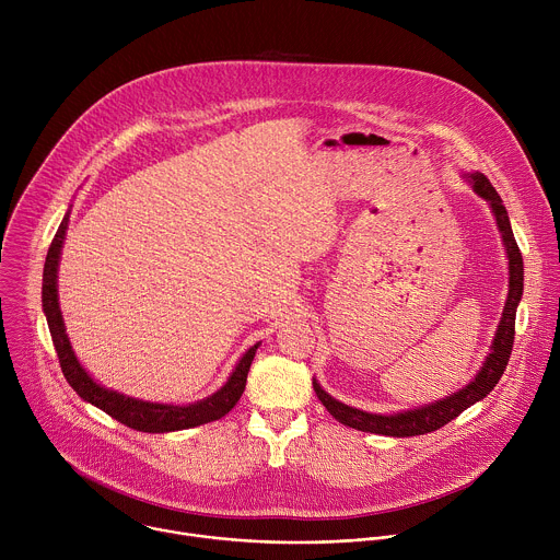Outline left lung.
<instances>
[{
	"label": "left lung",
	"mask_w": 560,
	"mask_h": 560,
	"mask_svg": "<svg viewBox=\"0 0 560 560\" xmlns=\"http://www.w3.org/2000/svg\"><path fill=\"white\" fill-rule=\"evenodd\" d=\"M463 179L471 186V190L478 197L490 203V208L494 212V219H497V225H499V232H501V238H503L505 253H508L510 292H508V299H505V305H503V314H501V322H499L490 354L486 357L483 368L476 372V376L465 387L452 392L445 398H439V401H434V404H425L421 408L394 412V415H372V412L346 406V404L337 401L335 396H330L322 385H318L316 378H312V385H314L318 401L326 406V410L339 423H343L348 428L370 432V434L396 436V439L434 432V430L447 425L452 419H456L469 406H474V404L481 401V398H486L497 387L499 378L505 372V365L510 361L512 346H514L516 307H518L521 296H523V257H521V250L516 246V238H514V232H512L508 210H505L499 192L490 184V179L481 173H467V175H463Z\"/></svg>",
	"instance_id": "8db88e82"
}]
</instances>
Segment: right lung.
Instances as JSON below:
<instances>
[{
	"mask_svg": "<svg viewBox=\"0 0 560 560\" xmlns=\"http://www.w3.org/2000/svg\"><path fill=\"white\" fill-rule=\"evenodd\" d=\"M68 217L70 212L63 214V221L59 223V230L52 238V244L46 255L44 264V283H42V303H44V314L48 322V330L52 337V346L59 357L61 372L70 387L84 398L86 404H93L95 408L104 410L119 423L137 430V432H150V434H162V432H177V430H188L197 428L210 421H217L225 417L238 398H242L248 381V372L253 365V359L257 354L259 343L246 350V354L238 359L234 365L232 374L228 376L225 385L217 389L214 394L201 398L197 404L188 406H173V404H152V401H141V398L121 394L117 389H110L102 383H97L86 368L79 363L74 357V350L70 346V339L66 335L63 326V316L59 307V294H57V270H59V257L63 248V238L68 230Z\"/></svg>",
	"mask_w": 560,
	"mask_h": 560,
	"instance_id": "1",
	"label": "right lung"
}]
</instances>
